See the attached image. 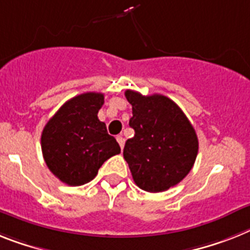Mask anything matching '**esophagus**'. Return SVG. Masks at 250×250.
<instances>
[{"mask_svg": "<svg viewBox=\"0 0 250 250\" xmlns=\"http://www.w3.org/2000/svg\"><path fill=\"white\" fill-rule=\"evenodd\" d=\"M117 141H118V144H119V146H121V148H123L125 147V137H123V136H117Z\"/></svg>", "mask_w": 250, "mask_h": 250, "instance_id": "obj_1", "label": "esophagus"}]
</instances>
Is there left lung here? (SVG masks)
Masks as SVG:
<instances>
[{
    "instance_id": "left-lung-1",
    "label": "left lung",
    "mask_w": 250,
    "mask_h": 250,
    "mask_svg": "<svg viewBox=\"0 0 250 250\" xmlns=\"http://www.w3.org/2000/svg\"><path fill=\"white\" fill-rule=\"evenodd\" d=\"M125 95L132 105L129 125L135 129L123 150L132 178L146 192L167 190L193 167L198 154L196 131L182 109L167 96H145L133 90Z\"/></svg>"
}]
</instances>
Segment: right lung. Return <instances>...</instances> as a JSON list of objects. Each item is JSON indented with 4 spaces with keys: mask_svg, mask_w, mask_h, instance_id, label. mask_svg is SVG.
Listing matches in <instances>:
<instances>
[{
    "mask_svg": "<svg viewBox=\"0 0 250 250\" xmlns=\"http://www.w3.org/2000/svg\"><path fill=\"white\" fill-rule=\"evenodd\" d=\"M104 104L100 93L77 95L58 109L42 132V151L49 170L68 186L93 180L104 161L121 152L98 112Z\"/></svg>",
    "mask_w": 250,
    "mask_h": 250,
    "instance_id": "obj_1",
    "label": "right lung"
}]
</instances>
